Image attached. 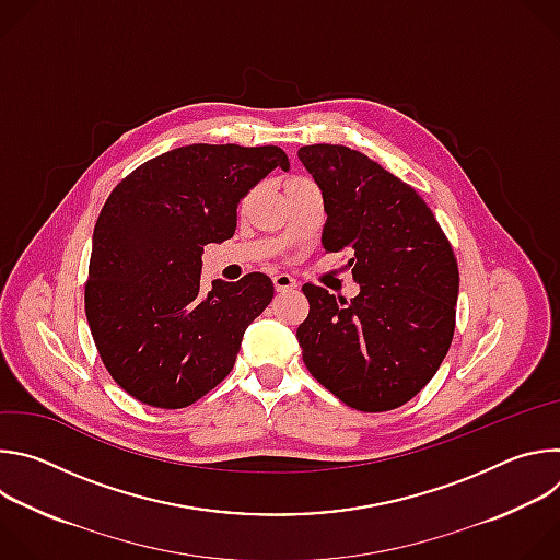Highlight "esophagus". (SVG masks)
I'll use <instances>...</instances> for the list:
<instances>
[{
  "mask_svg": "<svg viewBox=\"0 0 560 560\" xmlns=\"http://www.w3.org/2000/svg\"><path fill=\"white\" fill-rule=\"evenodd\" d=\"M272 283H275L277 292H290L296 288V281L290 275H277V277H272Z\"/></svg>",
  "mask_w": 560,
  "mask_h": 560,
  "instance_id": "esophagus-1",
  "label": "esophagus"
}]
</instances>
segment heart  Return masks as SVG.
<instances>
[{"mask_svg":"<svg viewBox=\"0 0 560 560\" xmlns=\"http://www.w3.org/2000/svg\"><path fill=\"white\" fill-rule=\"evenodd\" d=\"M296 182H303V179H299V177H294V179H290L288 184H296ZM250 201H253V195H248V197H244V201H242V210H246L248 206H250Z\"/></svg>","mask_w":560,"mask_h":560,"instance_id":"heart-1","label":"heart"}]
</instances>
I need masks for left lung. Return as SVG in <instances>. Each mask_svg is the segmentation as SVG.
<instances>
[{
  "instance_id": "obj_1",
  "label": "left lung",
  "mask_w": 560,
  "mask_h": 560,
  "mask_svg": "<svg viewBox=\"0 0 560 560\" xmlns=\"http://www.w3.org/2000/svg\"><path fill=\"white\" fill-rule=\"evenodd\" d=\"M322 188L326 253H348L361 292L346 301L305 283L296 339L310 374L361 412L417 396L443 363L456 326L458 266L421 195L348 145L299 148Z\"/></svg>"
}]
</instances>
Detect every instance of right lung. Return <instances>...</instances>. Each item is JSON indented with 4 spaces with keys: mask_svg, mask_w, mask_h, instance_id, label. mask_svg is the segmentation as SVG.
Returning <instances> with one entry per match:
<instances>
[{
    "mask_svg": "<svg viewBox=\"0 0 560 560\" xmlns=\"http://www.w3.org/2000/svg\"><path fill=\"white\" fill-rule=\"evenodd\" d=\"M277 166L290 168L279 145L192 143L141 164L106 199L86 318L106 370L137 401L179 410L230 374L275 285L250 272L206 294L201 255L234 234L238 201Z\"/></svg>",
    "mask_w": 560,
    "mask_h": 560,
    "instance_id": "1",
    "label": "right lung"
}]
</instances>
